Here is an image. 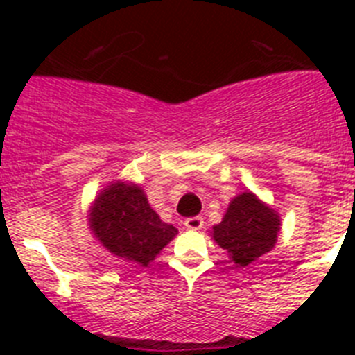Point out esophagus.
Wrapping results in <instances>:
<instances>
[{"label":"esophagus","instance_id":"34e87169","mask_svg":"<svg viewBox=\"0 0 355 355\" xmlns=\"http://www.w3.org/2000/svg\"><path fill=\"white\" fill-rule=\"evenodd\" d=\"M184 225H187V229L197 231V229H200L202 225H205V220H202V216H190V218L184 220Z\"/></svg>","mask_w":355,"mask_h":355}]
</instances>
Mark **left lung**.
Masks as SVG:
<instances>
[{"instance_id": "obj_1", "label": "left lung", "mask_w": 355, "mask_h": 355, "mask_svg": "<svg viewBox=\"0 0 355 355\" xmlns=\"http://www.w3.org/2000/svg\"><path fill=\"white\" fill-rule=\"evenodd\" d=\"M279 225L277 213L245 192L233 199L220 224L213 227V240L227 250L236 266H247L274 249Z\"/></svg>"}]
</instances>
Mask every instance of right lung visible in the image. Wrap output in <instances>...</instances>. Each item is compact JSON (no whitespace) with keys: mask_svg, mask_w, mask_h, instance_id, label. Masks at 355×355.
<instances>
[{"mask_svg":"<svg viewBox=\"0 0 355 355\" xmlns=\"http://www.w3.org/2000/svg\"><path fill=\"white\" fill-rule=\"evenodd\" d=\"M90 227L112 254L147 266L178 234L150 208L139 187L115 183L103 190L90 213Z\"/></svg>","mask_w":355,"mask_h":355,"instance_id":"right-lung-1","label":"right lung"}]
</instances>
